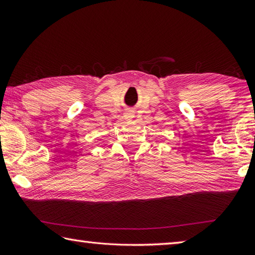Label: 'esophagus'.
<instances>
[{
	"mask_svg": "<svg viewBox=\"0 0 255 255\" xmlns=\"http://www.w3.org/2000/svg\"><path fill=\"white\" fill-rule=\"evenodd\" d=\"M125 116H126V118H128V119H131L133 117L132 112H127V114H125Z\"/></svg>",
	"mask_w": 255,
	"mask_h": 255,
	"instance_id": "obj_1",
	"label": "esophagus"
}]
</instances>
